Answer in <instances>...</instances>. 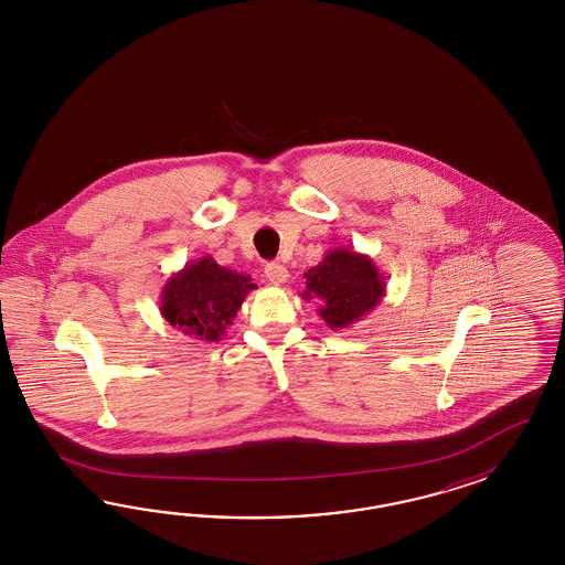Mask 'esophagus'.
<instances>
[{"mask_svg":"<svg viewBox=\"0 0 565 565\" xmlns=\"http://www.w3.org/2000/svg\"><path fill=\"white\" fill-rule=\"evenodd\" d=\"M265 277L274 284V286H284L286 281H288V269L284 267V265H279V263H269L267 267H265Z\"/></svg>","mask_w":565,"mask_h":565,"instance_id":"obj_1","label":"esophagus"}]
</instances>
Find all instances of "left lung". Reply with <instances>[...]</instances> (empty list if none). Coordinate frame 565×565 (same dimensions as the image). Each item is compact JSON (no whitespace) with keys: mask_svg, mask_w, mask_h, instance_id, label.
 Returning <instances> with one entry per match:
<instances>
[{"mask_svg":"<svg viewBox=\"0 0 565 565\" xmlns=\"http://www.w3.org/2000/svg\"><path fill=\"white\" fill-rule=\"evenodd\" d=\"M305 300H317L319 317L340 331L359 323L385 296V277L373 258L350 248H331L307 274Z\"/></svg>","mask_w":565,"mask_h":565,"instance_id":"obj_1","label":"left lung"}]
</instances>
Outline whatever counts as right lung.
Wrapping results in <instances>:
<instances>
[{
    "label": "right lung",
    "mask_w": 565,
    "mask_h": 565,
    "mask_svg": "<svg viewBox=\"0 0 565 565\" xmlns=\"http://www.w3.org/2000/svg\"><path fill=\"white\" fill-rule=\"evenodd\" d=\"M250 275L217 265L213 257L190 260L166 281L159 310L178 331L203 342H220L248 291Z\"/></svg>",
    "instance_id": "add662e5"
}]
</instances>
